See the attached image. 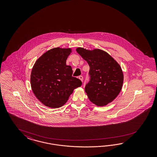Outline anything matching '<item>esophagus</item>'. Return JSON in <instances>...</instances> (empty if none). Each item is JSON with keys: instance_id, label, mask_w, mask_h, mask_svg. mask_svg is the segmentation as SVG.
Here are the masks:
<instances>
[{"instance_id": "esophagus-1", "label": "esophagus", "mask_w": 157, "mask_h": 157, "mask_svg": "<svg viewBox=\"0 0 157 157\" xmlns=\"http://www.w3.org/2000/svg\"><path fill=\"white\" fill-rule=\"evenodd\" d=\"M79 79L81 81H83V77L82 76V75H81V76H79Z\"/></svg>"}]
</instances>
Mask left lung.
I'll return each mask as SVG.
<instances>
[{
    "instance_id": "obj_1",
    "label": "left lung",
    "mask_w": 157,
    "mask_h": 157,
    "mask_svg": "<svg viewBox=\"0 0 157 157\" xmlns=\"http://www.w3.org/2000/svg\"><path fill=\"white\" fill-rule=\"evenodd\" d=\"M76 51L90 66V79L85 88L90 101L100 106L111 102L119 95L123 84L120 65L101 49L89 51L78 48Z\"/></svg>"
}]
</instances>
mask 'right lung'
I'll return each instance as SVG.
<instances>
[{"label":"right lung","instance_id":"right-lung-1","mask_svg":"<svg viewBox=\"0 0 157 157\" xmlns=\"http://www.w3.org/2000/svg\"><path fill=\"white\" fill-rule=\"evenodd\" d=\"M70 48H55L44 53L34 65L30 83L38 100L49 108L61 107L73 91L80 87V79L72 76V70L66 65Z\"/></svg>","mask_w":157,"mask_h":157}]
</instances>
